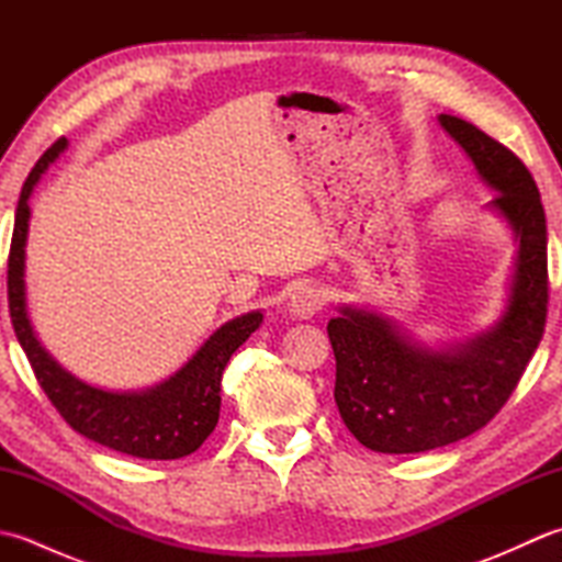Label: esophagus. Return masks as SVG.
Wrapping results in <instances>:
<instances>
[{
  "mask_svg": "<svg viewBox=\"0 0 562 562\" xmlns=\"http://www.w3.org/2000/svg\"><path fill=\"white\" fill-rule=\"evenodd\" d=\"M321 306H324V294L314 284H300L290 292L288 312L294 318H312Z\"/></svg>",
  "mask_w": 562,
  "mask_h": 562,
  "instance_id": "1",
  "label": "esophagus"
}]
</instances>
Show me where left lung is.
<instances>
[{
    "label": "left lung",
    "instance_id": "obj_1",
    "mask_svg": "<svg viewBox=\"0 0 562 562\" xmlns=\"http://www.w3.org/2000/svg\"><path fill=\"white\" fill-rule=\"evenodd\" d=\"M439 125L495 190L487 207L515 232L509 300L491 330L432 350L396 321L340 306L328 321L342 423L360 445L381 453H417L473 435L507 403L539 348L548 314V234L539 188L527 166L497 139L457 115Z\"/></svg>",
    "mask_w": 562,
    "mask_h": 562
}]
</instances>
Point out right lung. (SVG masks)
Listing matches in <instances>:
<instances>
[{
    "mask_svg": "<svg viewBox=\"0 0 562 562\" xmlns=\"http://www.w3.org/2000/svg\"><path fill=\"white\" fill-rule=\"evenodd\" d=\"M67 137H59L33 166L21 188L7 270L9 314L14 333L45 396L50 398L71 429L113 451L127 453V457L154 461L188 457L200 449L202 441L217 427L222 372L229 357L262 324V314L250 312L224 324L200 345V350L173 376L145 391L97 389L59 367L33 333L23 272H26L31 220L29 198L47 166L67 149Z\"/></svg>",
    "mask_w": 562,
    "mask_h": 562,
    "instance_id": "obj_1",
    "label": "right lung"
}]
</instances>
